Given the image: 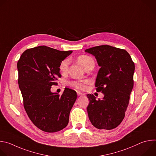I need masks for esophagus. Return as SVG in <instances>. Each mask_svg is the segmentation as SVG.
Segmentation results:
<instances>
[{"label": "esophagus", "instance_id": "34e87169", "mask_svg": "<svg viewBox=\"0 0 156 156\" xmlns=\"http://www.w3.org/2000/svg\"><path fill=\"white\" fill-rule=\"evenodd\" d=\"M77 94L78 96H82L83 95H84L83 93H81V92H77Z\"/></svg>", "mask_w": 156, "mask_h": 156}]
</instances>
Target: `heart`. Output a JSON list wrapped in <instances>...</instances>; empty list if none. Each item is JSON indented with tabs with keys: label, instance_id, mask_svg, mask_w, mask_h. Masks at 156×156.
Listing matches in <instances>:
<instances>
[{
	"label": "heart",
	"instance_id": "obj_1",
	"mask_svg": "<svg viewBox=\"0 0 156 156\" xmlns=\"http://www.w3.org/2000/svg\"><path fill=\"white\" fill-rule=\"evenodd\" d=\"M78 63L84 67V69L86 67V66L90 64L91 62H93L94 60L93 59L88 55H81L78 57ZM70 63V60L69 58H66L65 60H63L60 66H59V69L60 71L62 73H65L68 70V67H69V65ZM86 83V81H75V82H73L72 83V85L76 88H79V89H83L84 87V84Z\"/></svg>",
	"mask_w": 156,
	"mask_h": 156
}]
</instances>
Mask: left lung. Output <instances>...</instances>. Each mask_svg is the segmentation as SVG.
Returning <instances> with one entry per match:
<instances>
[{"mask_svg":"<svg viewBox=\"0 0 156 156\" xmlns=\"http://www.w3.org/2000/svg\"><path fill=\"white\" fill-rule=\"evenodd\" d=\"M94 55L100 69L95 86L101 91L102 99L91 94L87 112L92 125L98 129H112L118 126L125 117L133 87L135 64L129 54L123 49L108 45L86 49Z\"/></svg>","mask_w":156,"mask_h":156,"instance_id":"8db88e82","label":"left lung"}]
</instances>
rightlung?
Returning a JSON list of instances; mask_svg holds the SVG:
<instances>
[{
	"label": "right lung",
	"instance_id": "obj_1",
	"mask_svg": "<svg viewBox=\"0 0 156 156\" xmlns=\"http://www.w3.org/2000/svg\"><path fill=\"white\" fill-rule=\"evenodd\" d=\"M45 46L26 50L18 63V84L26 112L39 129L57 132L67 126L70 110L76 101L75 91L65 87L62 96L52 93L60 78L59 66L72 53Z\"/></svg>",
	"mask_w": 156,
	"mask_h": 156
}]
</instances>
